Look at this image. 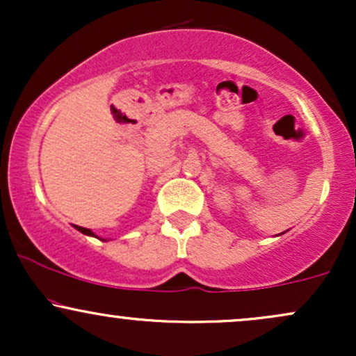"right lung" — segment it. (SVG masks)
I'll return each instance as SVG.
<instances>
[{"label": "right lung", "instance_id": "add662e5", "mask_svg": "<svg viewBox=\"0 0 356 356\" xmlns=\"http://www.w3.org/2000/svg\"><path fill=\"white\" fill-rule=\"evenodd\" d=\"M75 229H79L80 232H83V234H87V236H93V238H97L95 234H93L92 231L90 229H87V227H81V226H75Z\"/></svg>", "mask_w": 356, "mask_h": 356}]
</instances>
